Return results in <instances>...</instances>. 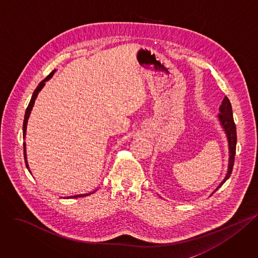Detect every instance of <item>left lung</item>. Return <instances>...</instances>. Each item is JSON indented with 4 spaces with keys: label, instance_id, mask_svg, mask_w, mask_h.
Returning <instances> with one entry per match:
<instances>
[{
    "label": "left lung",
    "instance_id": "8db88e82",
    "mask_svg": "<svg viewBox=\"0 0 258 258\" xmlns=\"http://www.w3.org/2000/svg\"><path fill=\"white\" fill-rule=\"evenodd\" d=\"M219 111H220V113H218V120L226 134V137H227L228 154H230L228 156H230V158H228L227 173H226L224 179L221 181V183L216 187V189L214 191H216L232 174L234 162H235V155H236V146H237V130H236V125H235L234 118H233L232 104H231L230 99H228L226 96L223 98L221 105L219 106ZM214 191L212 194H214Z\"/></svg>",
    "mask_w": 258,
    "mask_h": 258
}]
</instances>
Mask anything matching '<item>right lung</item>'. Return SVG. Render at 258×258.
<instances>
[{"instance_id": "1", "label": "right lung", "mask_w": 258, "mask_h": 258, "mask_svg": "<svg viewBox=\"0 0 258 258\" xmlns=\"http://www.w3.org/2000/svg\"><path fill=\"white\" fill-rule=\"evenodd\" d=\"M54 73H55V70L53 71V72H51L50 73V75L47 77V78H45L39 85H38V87L36 88V90L34 91V93H33V96H32V99H31V101H30V103H28V106L26 107V110H25V114H24V120H23V138H25V134H26V125H27V120H28V118H30V114H31V111H32V109H33V106H34V104H35V100H36V98H37V96H38V94H39V92L42 90V88L44 87L45 86V82H47L48 80H50L51 79V77L54 75ZM23 153H24V161H25V165H26V168H28V164H27V160H26V150H25V144H23ZM30 171V170H28ZM94 191H92V192H89V194H83V195H75V196H72V197H67L68 199H70V198H81V197H86V196H89V195H91V194H93Z\"/></svg>"}]
</instances>
